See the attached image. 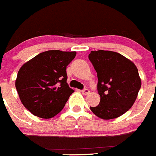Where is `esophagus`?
<instances>
[{
	"mask_svg": "<svg viewBox=\"0 0 156 156\" xmlns=\"http://www.w3.org/2000/svg\"><path fill=\"white\" fill-rule=\"evenodd\" d=\"M81 93L82 94H84V95H88V94H89V93H90V91L88 90V88H85V89L81 91Z\"/></svg>",
	"mask_w": 156,
	"mask_h": 156,
	"instance_id": "obj_1",
	"label": "esophagus"
}]
</instances>
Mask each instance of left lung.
Masks as SVG:
<instances>
[{"mask_svg": "<svg viewBox=\"0 0 156 156\" xmlns=\"http://www.w3.org/2000/svg\"><path fill=\"white\" fill-rule=\"evenodd\" d=\"M88 58L98 73V90L101 97L99 105L90 109L104 120L120 117L134 105L141 88L138 68L118 52L92 51Z\"/></svg>", "mask_w": 156, "mask_h": 156, "instance_id": "8db88e82", "label": "left lung"}]
</instances>
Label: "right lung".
Masks as SVG:
<instances>
[{
  "mask_svg": "<svg viewBox=\"0 0 156 156\" xmlns=\"http://www.w3.org/2000/svg\"><path fill=\"white\" fill-rule=\"evenodd\" d=\"M76 51L42 52L21 67L15 86L21 101L38 118H51L63 109L74 90L67 83L66 68Z\"/></svg>",
  "mask_w": 156,
  "mask_h": 156,
  "instance_id": "1",
  "label": "right lung"
}]
</instances>
